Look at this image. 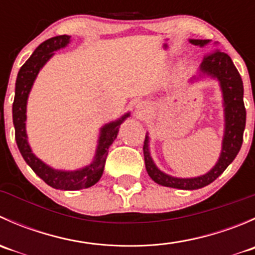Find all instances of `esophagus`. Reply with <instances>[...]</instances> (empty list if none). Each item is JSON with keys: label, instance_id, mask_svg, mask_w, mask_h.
Returning a JSON list of instances; mask_svg holds the SVG:
<instances>
[{"label": "esophagus", "instance_id": "esophagus-1", "mask_svg": "<svg viewBox=\"0 0 255 255\" xmlns=\"http://www.w3.org/2000/svg\"><path fill=\"white\" fill-rule=\"evenodd\" d=\"M135 112H137L138 116H143L144 113L146 112L145 106H144V105H142V104H138L137 106H135Z\"/></svg>", "mask_w": 255, "mask_h": 255}]
</instances>
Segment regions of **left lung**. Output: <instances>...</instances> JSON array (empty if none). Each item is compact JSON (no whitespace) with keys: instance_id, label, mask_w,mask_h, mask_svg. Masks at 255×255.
Masks as SVG:
<instances>
[{"instance_id":"8db88e82","label":"left lung","mask_w":255,"mask_h":255,"mask_svg":"<svg viewBox=\"0 0 255 255\" xmlns=\"http://www.w3.org/2000/svg\"><path fill=\"white\" fill-rule=\"evenodd\" d=\"M190 43L199 47H205L208 39H190ZM210 76L218 80L223 96L225 107V134L222 140V150L216 165L205 175L197 177H174L163 173L156 168L149 153V137L145 135L143 145L144 161L148 175L159 185L180 190H196L215 181L227 166L235 160L243 142V132L246 128V107L243 102V81L237 68L230 55L216 50L208 53L200 65V76ZM194 79H197L194 76Z\"/></svg>"}]
</instances>
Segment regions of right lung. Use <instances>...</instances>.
I'll list each match as a JSON object with an SVG mask.
<instances>
[{
    "mask_svg": "<svg viewBox=\"0 0 255 255\" xmlns=\"http://www.w3.org/2000/svg\"><path fill=\"white\" fill-rule=\"evenodd\" d=\"M70 42V35H58L50 39L45 40L39 45L30 58L25 61L19 69L16 80V91H14V101L12 106V117H13L14 135L16 142L25 163L32 168V170L37 174L49 186L58 190H81L92 186L101 179L104 173L105 163H106L109 148L113 140L117 138L120 126L127 117H129V112L123 115L117 121L107 123L100 130L99 144L96 148V154L94 160L90 165L79 170L65 171L56 170L50 168L45 163H43L39 158L33 154L29 144L27 140V132H25V120H27V100L29 92L32 90L33 82L37 78L40 69L45 65V63L54 55V51L60 48L66 47Z\"/></svg>",
    "mask_w": 255,
    "mask_h": 255,
    "instance_id": "add662e5",
    "label": "right lung"
}]
</instances>
